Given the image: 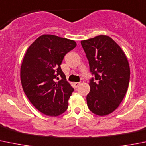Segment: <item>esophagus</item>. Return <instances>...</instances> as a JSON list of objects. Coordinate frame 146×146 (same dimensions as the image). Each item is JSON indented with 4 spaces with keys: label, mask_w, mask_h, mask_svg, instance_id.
<instances>
[{
    "label": "esophagus",
    "mask_w": 146,
    "mask_h": 146,
    "mask_svg": "<svg viewBox=\"0 0 146 146\" xmlns=\"http://www.w3.org/2000/svg\"><path fill=\"white\" fill-rule=\"evenodd\" d=\"M80 84V82H76V83H74V86L76 88H77Z\"/></svg>",
    "instance_id": "esophagus-1"
}]
</instances>
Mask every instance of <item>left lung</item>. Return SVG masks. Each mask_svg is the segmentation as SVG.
I'll list each match as a JSON object with an SVG mask.
<instances>
[{
	"mask_svg": "<svg viewBox=\"0 0 146 146\" xmlns=\"http://www.w3.org/2000/svg\"><path fill=\"white\" fill-rule=\"evenodd\" d=\"M80 43L95 76V80L92 78L89 83L87 105L96 115H107L125 97L130 80L129 63L123 50L107 35H98Z\"/></svg>",
	"mask_w": 146,
	"mask_h": 146,
	"instance_id": "1",
	"label": "left lung"
}]
</instances>
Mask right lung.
<instances>
[{"instance_id": "obj_1", "label": "right lung", "mask_w": 146, "mask_h": 146, "mask_svg": "<svg viewBox=\"0 0 146 146\" xmlns=\"http://www.w3.org/2000/svg\"><path fill=\"white\" fill-rule=\"evenodd\" d=\"M76 46L74 40L44 34L27 50L21 66V80L28 100L49 116L63 113L74 90L62 71L65 55Z\"/></svg>"}]
</instances>
